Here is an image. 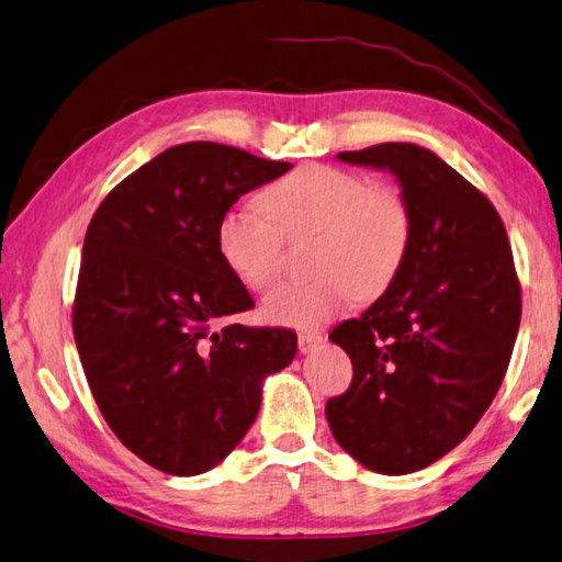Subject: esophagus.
Instances as JSON below:
<instances>
[{"label": "esophagus", "mask_w": 562, "mask_h": 562, "mask_svg": "<svg viewBox=\"0 0 562 562\" xmlns=\"http://www.w3.org/2000/svg\"><path fill=\"white\" fill-rule=\"evenodd\" d=\"M323 342V335L317 333V330H301L299 333V347H301V352L305 355V352H313V349Z\"/></svg>", "instance_id": "esophagus-1"}]
</instances>
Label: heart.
Returning <instances> with one entry per match:
<instances>
[{
    "mask_svg": "<svg viewBox=\"0 0 562 562\" xmlns=\"http://www.w3.org/2000/svg\"><path fill=\"white\" fill-rule=\"evenodd\" d=\"M261 205L229 207L215 245L245 289L263 291L281 271V235H315L311 281L283 283L263 299V317L285 327H321L359 295L394 281L411 239V213L391 186H369L345 168L311 164L261 190Z\"/></svg>",
    "mask_w": 562,
    "mask_h": 562,
    "instance_id": "heart-1",
    "label": "heart"
}]
</instances>
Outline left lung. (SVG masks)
I'll use <instances>...</instances> for the list:
<instances>
[{"mask_svg": "<svg viewBox=\"0 0 562 562\" xmlns=\"http://www.w3.org/2000/svg\"><path fill=\"white\" fill-rule=\"evenodd\" d=\"M337 158L396 178L411 239L381 299L330 333L355 376L325 416L367 470L411 474L458 448L490 408L521 323V285L502 217L438 154L389 142Z\"/></svg>", "mask_w": 562, "mask_h": 562, "instance_id": "1", "label": "left lung"}]
</instances>
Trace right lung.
Segmentation results:
<instances>
[{
  "mask_svg": "<svg viewBox=\"0 0 562 562\" xmlns=\"http://www.w3.org/2000/svg\"><path fill=\"white\" fill-rule=\"evenodd\" d=\"M289 168L178 144L124 178L85 235L72 308L85 376L114 436L166 474L225 460L257 420L263 381L299 352L285 327L222 325L254 301L215 245L220 217Z\"/></svg>",
  "mask_w": 562,
  "mask_h": 562,
  "instance_id": "add662e5",
  "label": "right lung"
}]
</instances>
